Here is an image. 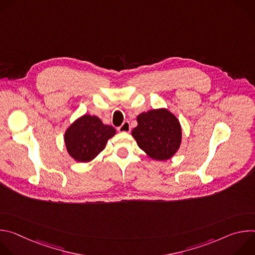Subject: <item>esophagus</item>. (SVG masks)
Wrapping results in <instances>:
<instances>
[{"label":"esophagus","instance_id":"esophagus-1","mask_svg":"<svg viewBox=\"0 0 255 255\" xmlns=\"http://www.w3.org/2000/svg\"><path fill=\"white\" fill-rule=\"evenodd\" d=\"M119 132H130L131 131V127H130V123L128 121H125L120 127H118L117 129Z\"/></svg>","mask_w":255,"mask_h":255}]
</instances>
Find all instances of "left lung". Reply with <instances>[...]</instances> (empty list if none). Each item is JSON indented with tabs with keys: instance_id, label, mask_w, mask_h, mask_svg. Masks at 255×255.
I'll list each match as a JSON object with an SVG mask.
<instances>
[{
	"instance_id": "left-lung-1",
	"label": "left lung",
	"mask_w": 255,
	"mask_h": 255,
	"mask_svg": "<svg viewBox=\"0 0 255 255\" xmlns=\"http://www.w3.org/2000/svg\"><path fill=\"white\" fill-rule=\"evenodd\" d=\"M137 127L132 130L138 146L155 160H166L178 149L181 128L174 115L165 109H157L137 117Z\"/></svg>"
}]
</instances>
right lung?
Listing matches in <instances>:
<instances>
[{"label": "right lung", "mask_w": 255, "mask_h": 255, "mask_svg": "<svg viewBox=\"0 0 255 255\" xmlns=\"http://www.w3.org/2000/svg\"><path fill=\"white\" fill-rule=\"evenodd\" d=\"M115 133L113 126L103 124L100 118L84 115L72 123L64 134L67 152L77 161H91L104 150L107 141Z\"/></svg>", "instance_id": "obj_1"}]
</instances>
